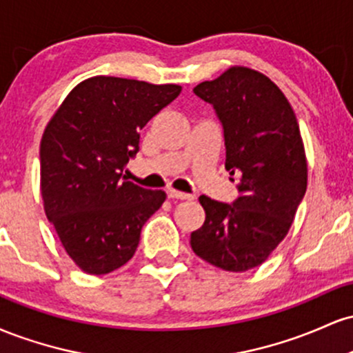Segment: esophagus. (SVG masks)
I'll return each mask as SVG.
<instances>
[{"instance_id": "esophagus-1", "label": "esophagus", "mask_w": 353, "mask_h": 353, "mask_svg": "<svg viewBox=\"0 0 353 353\" xmlns=\"http://www.w3.org/2000/svg\"><path fill=\"white\" fill-rule=\"evenodd\" d=\"M168 197L169 199H179V201H192L194 199L192 194L179 192V190H174V189L168 190Z\"/></svg>"}]
</instances>
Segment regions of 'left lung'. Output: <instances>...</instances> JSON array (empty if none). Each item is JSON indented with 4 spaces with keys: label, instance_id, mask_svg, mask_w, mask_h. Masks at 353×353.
<instances>
[{
    "label": "left lung",
    "instance_id": "left-lung-1",
    "mask_svg": "<svg viewBox=\"0 0 353 353\" xmlns=\"http://www.w3.org/2000/svg\"><path fill=\"white\" fill-rule=\"evenodd\" d=\"M224 129L225 169L239 197L224 204L201 196L205 221L190 247L209 264L245 272L283 241L307 189V159L294 109L262 72L232 66L194 88ZM234 181V179H230Z\"/></svg>",
    "mask_w": 353,
    "mask_h": 353
}]
</instances>
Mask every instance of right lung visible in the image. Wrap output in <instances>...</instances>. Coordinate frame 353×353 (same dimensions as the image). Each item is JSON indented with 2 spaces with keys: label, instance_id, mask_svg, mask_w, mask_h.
<instances>
[{
  "label": "right lung",
  "instance_id": "add662e5",
  "mask_svg": "<svg viewBox=\"0 0 353 353\" xmlns=\"http://www.w3.org/2000/svg\"><path fill=\"white\" fill-rule=\"evenodd\" d=\"M179 92L177 84L94 76L72 89L44 129V212L86 274L124 265L145 221L165 201L163 190L139 188L123 172L139 151L141 129Z\"/></svg>",
  "mask_w": 353,
  "mask_h": 353
}]
</instances>
